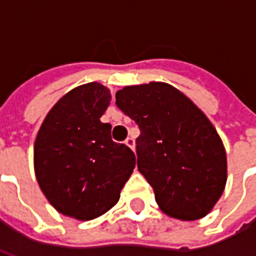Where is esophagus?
I'll list each match as a JSON object with an SVG mask.
<instances>
[{
  "label": "esophagus",
  "mask_w": 256,
  "mask_h": 256,
  "mask_svg": "<svg viewBox=\"0 0 256 256\" xmlns=\"http://www.w3.org/2000/svg\"><path fill=\"white\" fill-rule=\"evenodd\" d=\"M124 144L128 145V146H130V148L134 150V138L133 137H128V138H126V141H124Z\"/></svg>",
  "instance_id": "obj_1"
}]
</instances>
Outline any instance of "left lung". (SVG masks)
<instances>
[{"label":"left lung","mask_w":256,"mask_h":256,"mask_svg":"<svg viewBox=\"0 0 256 256\" xmlns=\"http://www.w3.org/2000/svg\"><path fill=\"white\" fill-rule=\"evenodd\" d=\"M116 106L138 124V172L163 212L181 220L208 214L226 184V154L214 126L172 84L118 90Z\"/></svg>","instance_id":"1"}]
</instances>
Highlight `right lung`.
I'll list each match as a JSON object with an SVG mask.
<instances>
[{
	"mask_svg": "<svg viewBox=\"0 0 256 256\" xmlns=\"http://www.w3.org/2000/svg\"><path fill=\"white\" fill-rule=\"evenodd\" d=\"M102 84L75 88L58 101L34 145L36 181L58 212L79 220L100 216L119 200L136 166L128 145L112 141L100 118L110 106Z\"/></svg>",
	"mask_w": 256,
	"mask_h": 256,
	"instance_id": "right-lung-1",
	"label": "right lung"
}]
</instances>
